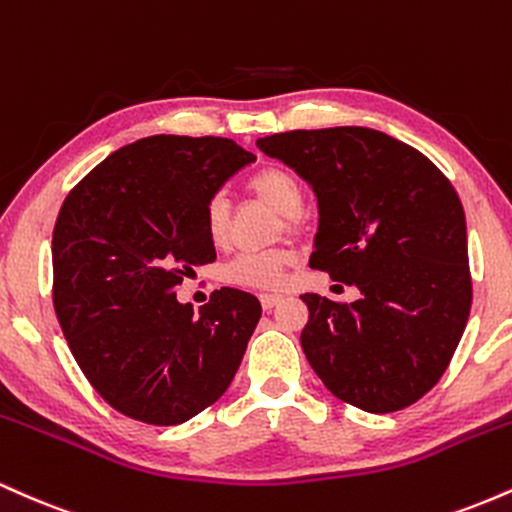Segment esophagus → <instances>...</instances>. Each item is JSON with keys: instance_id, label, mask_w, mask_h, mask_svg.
I'll list each match as a JSON object with an SVG mask.
<instances>
[{"instance_id": "esophagus-1", "label": "esophagus", "mask_w": 512, "mask_h": 512, "mask_svg": "<svg viewBox=\"0 0 512 512\" xmlns=\"http://www.w3.org/2000/svg\"><path fill=\"white\" fill-rule=\"evenodd\" d=\"M260 301H262L264 310H272L274 305H279L281 301H284V296H279V293H262Z\"/></svg>"}]
</instances>
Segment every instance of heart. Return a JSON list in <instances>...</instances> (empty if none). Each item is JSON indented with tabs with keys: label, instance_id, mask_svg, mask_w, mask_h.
I'll return each mask as SVG.
<instances>
[{
	"label": "heart",
	"instance_id": "obj_1",
	"mask_svg": "<svg viewBox=\"0 0 512 512\" xmlns=\"http://www.w3.org/2000/svg\"><path fill=\"white\" fill-rule=\"evenodd\" d=\"M255 195L267 199L284 216H298L305 202L303 182L284 166H264L248 180ZM202 226L211 245H223L231 228V207L221 192L207 197L202 207ZM293 264V252L286 248L245 250L223 267V281L243 289H279Z\"/></svg>",
	"mask_w": 512,
	"mask_h": 512
}]
</instances>
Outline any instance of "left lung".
I'll return each instance as SVG.
<instances>
[{
	"mask_svg": "<svg viewBox=\"0 0 512 512\" xmlns=\"http://www.w3.org/2000/svg\"><path fill=\"white\" fill-rule=\"evenodd\" d=\"M313 185L310 267L354 303L305 293V358L346 404L387 414L438 383L472 308L467 223L452 182L414 146L368 127L293 129L257 142Z\"/></svg>",
	"mask_w": 512,
	"mask_h": 512,
	"instance_id": "obj_1",
	"label": "left lung"
}]
</instances>
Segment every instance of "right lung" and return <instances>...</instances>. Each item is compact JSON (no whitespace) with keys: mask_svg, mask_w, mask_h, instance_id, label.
Here are the masks:
<instances>
[{"mask_svg":"<svg viewBox=\"0 0 512 512\" xmlns=\"http://www.w3.org/2000/svg\"><path fill=\"white\" fill-rule=\"evenodd\" d=\"M252 161L233 139L156 134L110 154L64 199L52 233L57 320L93 390L129 419H192L243 361L260 301L223 286L195 315L175 286L216 260L202 207Z\"/></svg>","mask_w":512,"mask_h":512,"instance_id":"add662e5","label":"right lung"}]
</instances>
